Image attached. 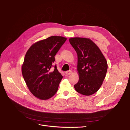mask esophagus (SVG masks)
<instances>
[{
	"mask_svg": "<svg viewBox=\"0 0 130 130\" xmlns=\"http://www.w3.org/2000/svg\"><path fill=\"white\" fill-rule=\"evenodd\" d=\"M72 71H67L65 72V74L67 75H69L72 74Z\"/></svg>",
	"mask_w": 130,
	"mask_h": 130,
	"instance_id": "obj_1",
	"label": "esophagus"
}]
</instances>
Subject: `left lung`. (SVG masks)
Wrapping results in <instances>:
<instances>
[{
	"mask_svg": "<svg viewBox=\"0 0 130 130\" xmlns=\"http://www.w3.org/2000/svg\"><path fill=\"white\" fill-rule=\"evenodd\" d=\"M69 41L77 54L79 80L74 88L78 93L89 96L96 93L102 85L107 72V61L90 39L74 37Z\"/></svg>",
	"mask_w": 130,
	"mask_h": 130,
	"instance_id": "1",
	"label": "left lung"
}]
</instances>
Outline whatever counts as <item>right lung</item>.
<instances>
[{
	"instance_id": "right-lung-1",
	"label": "right lung",
	"mask_w": 130,
	"mask_h": 130,
	"mask_svg": "<svg viewBox=\"0 0 130 130\" xmlns=\"http://www.w3.org/2000/svg\"><path fill=\"white\" fill-rule=\"evenodd\" d=\"M67 38L53 36L32 44L27 51L22 65L23 76L31 93L37 98L46 100L58 90L63 76L56 65L52 70L55 56Z\"/></svg>"
}]
</instances>
